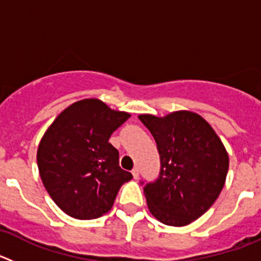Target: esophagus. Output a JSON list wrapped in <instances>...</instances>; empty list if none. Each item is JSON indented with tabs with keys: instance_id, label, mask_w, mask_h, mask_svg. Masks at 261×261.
Instances as JSON below:
<instances>
[{
	"instance_id": "1",
	"label": "esophagus",
	"mask_w": 261,
	"mask_h": 261,
	"mask_svg": "<svg viewBox=\"0 0 261 261\" xmlns=\"http://www.w3.org/2000/svg\"><path fill=\"white\" fill-rule=\"evenodd\" d=\"M132 175L135 179H138V175H140V170H138V167H135L132 170Z\"/></svg>"
}]
</instances>
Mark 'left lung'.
Here are the masks:
<instances>
[{
	"label": "left lung",
	"mask_w": 261,
	"mask_h": 261,
	"mask_svg": "<svg viewBox=\"0 0 261 261\" xmlns=\"http://www.w3.org/2000/svg\"><path fill=\"white\" fill-rule=\"evenodd\" d=\"M138 119L153 135L161 158L155 180L140 181L149 211L165 225H188L208 211L222 191L229 170L225 146L193 112Z\"/></svg>",
	"instance_id": "left-lung-1"
}]
</instances>
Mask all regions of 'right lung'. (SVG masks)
Instances as JSON below:
<instances>
[{
    "mask_svg": "<svg viewBox=\"0 0 261 261\" xmlns=\"http://www.w3.org/2000/svg\"><path fill=\"white\" fill-rule=\"evenodd\" d=\"M130 115L85 99L62 111L38 149L40 177L61 211L94 220L114 205L120 187L132 174L119 166V151L108 142Z\"/></svg>",
    "mask_w": 261,
    "mask_h": 261,
    "instance_id": "1",
    "label": "right lung"
}]
</instances>
